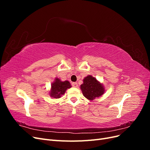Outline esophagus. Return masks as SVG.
Segmentation results:
<instances>
[{
	"label": "esophagus",
	"instance_id": "1",
	"mask_svg": "<svg viewBox=\"0 0 150 150\" xmlns=\"http://www.w3.org/2000/svg\"><path fill=\"white\" fill-rule=\"evenodd\" d=\"M72 86H73V87H74V88H77V87H78V83H76V82L72 83Z\"/></svg>",
	"mask_w": 150,
	"mask_h": 150
}]
</instances>
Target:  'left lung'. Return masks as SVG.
<instances>
[{
  "instance_id": "8db88e82",
  "label": "left lung",
  "mask_w": 150,
  "mask_h": 150,
  "mask_svg": "<svg viewBox=\"0 0 150 150\" xmlns=\"http://www.w3.org/2000/svg\"><path fill=\"white\" fill-rule=\"evenodd\" d=\"M81 89L85 98L89 100H94L100 97L104 93L103 84L98 82L92 76H88L83 79V84L81 85Z\"/></svg>"
}]
</instances>
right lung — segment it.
Returning a JSON list of instances; mask_svg holds the SVG:
<instances>
[{"label":"right lung","mask_w":150,"mask_h":150,"mask_svg":"<svg viewBox=\"0 0 150 150\" xmlns=\"http://www.w3.org/2000/svg\"><path fill=\"white\" fill-rule=\"evenodd\" d=\"M71 88V84L68 81H61L59 79L56 78L51 84V89L49 93L50 96L55 99L60 98L65 93L66 91Z\"/></svg>","instance_id":"1"}]
</instances>
